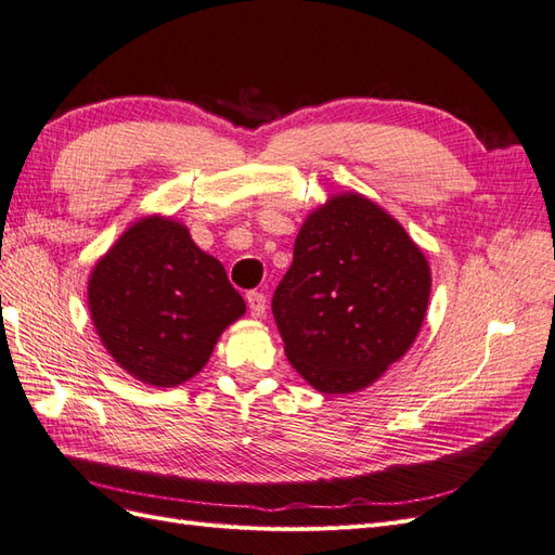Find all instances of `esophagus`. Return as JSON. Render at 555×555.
<instances>
[{
	"label": "esophagus",
	"instance_id": "34e87169",
	"mask_svg": "<svg viewBox=\"0 0 555 555\" xmlns=\"http://www.w3.org/2000/svg\"><path fill=\"white\" fill-rule=\"evenodd\" d=\"M247 308H249V314L259 319L266 314V296L261 292H249L247 294Z\"/></svg>",
	"mask_w": 555,
	"mask_h": 555
}]
</instances>
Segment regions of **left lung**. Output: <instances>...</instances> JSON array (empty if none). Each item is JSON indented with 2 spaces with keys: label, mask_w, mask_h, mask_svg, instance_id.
Returning <instances> with one entry per match:
<instances>
[{
  "label": "left lung",
  "mask_w": 555,
  "mask_h": 555,
  "mask_svg": "<svg viewBox=\"0 0 555 555\" xmlns=\"http://www.w3.org/2000/svg\"><path fill=\"white\" fill-rule=\"evenodd\" d=\"M430 298V266L375 201L333 194L294 243L273 296L284 354L312 389L357 393L408 354Z\"/></svg>",
  "instance_id": "left-lung-1"
}]
</instances>
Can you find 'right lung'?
<instances>
[{
    "label": "right lung",
    "instance_id": "right-lung-1",
    "mask_svg": "<svg viewBox=\"0 0 555 555\" xmlns=\"http://www.w3.org/2000/svg\"><path fill=\"white\" fill-rule=\"evenodd\" d=\"M88 308L125 373L171 389L201 373L224 328L245 314V300L188 227L147 215L94 263Z\"/></svg>",
    "mask_w": 555,
    "mask_h": 555
}]
</instances>
